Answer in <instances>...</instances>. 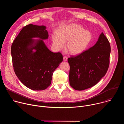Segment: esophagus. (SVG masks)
I'll return each mask as SVG.
<instances>
[{"label":"esophagus","mask_w":124,"mask_h":124,"mask_svg":"<svg viewBox=\"0 0 124 124\" xmlns=\"http://www.w3.org/2000/svg\"><path fill=\"white\" fill-rule=\"evenodd\" d=\"M67 59H68V58H67L66 56H64V57H63V60H64L65 61H67Z\"/></svg>","instance_id":"esophagus-1"}]
</instances>
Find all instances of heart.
<instances>
[{
  "label": "heart",
  "instance_id": "heart-1",
  "mask_svg": "<svg viewBox=\"0 0 124 124\" xmlns=\"http://www.w3.org/2000/svg\"><path fill=\"white\" fill-rule=\"evenodd\" d=\"M92 33L85 30L78 24H71L62 27L58 33L55 31L51 35L54 46L57 49L64 47L67 42V49L72 54L77 55L84 52L92 41Z\"/></svg>",
  "mask_w": 124,
  "mask_h": 124
}]
</instances>
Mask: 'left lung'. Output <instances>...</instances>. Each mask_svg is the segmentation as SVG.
Returning a JSON list of instances; mask_svg holds the SVG:
<instances>
[{"label":"left lung","instance_id":"8db88e82","mask_svg":"<svg viewBox=\"0 0 124 124\" xmlns=\"http://www.w3.org/2000/svg\"><path fill=\"white\" fill-rule=\"evenodd\" d=\"M111 47L104 34L92 47L68 59L70 84L74 89L83 90L98 83L107 73L109 65Z\"/></svg>","mask_w":124,"mask_h":124}]
</instances>
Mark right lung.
Listing matches in <instances>:
<instances>
[{"label":"right lung","mask_w":124,"mask_h":124,"mask_svg":"<svg viewBox=\"0 0 124 124\" xmlns=\"http://www.w3.org/2000/svg\"><path fill=\"white\" fill-rule=\"evenodd\" d=\"M48 37L46 26L30 24L23 27L12 44L14 72L23 84L33 90L46 89L51 84L53 73L63 61L60 52L50 51L42 40L32 39L44 40Z\"/></svg>","instance_id":"1"}]
</instances>
